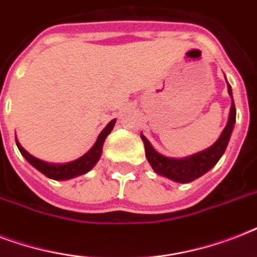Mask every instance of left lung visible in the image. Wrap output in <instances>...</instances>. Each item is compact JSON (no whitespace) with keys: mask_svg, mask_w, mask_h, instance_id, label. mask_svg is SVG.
Here are the masks:
<instances>
[{"mask_svg":"<svg viewBox=\"0 0 257 257\" xmlns=\"http://www.w3.org/2000/svg\"><path fill=\"white\" fill-rule=\"evenodd\" d=\"M228 93L232 97L231 85L228 84ZM236 121V108L233 98H232L231 112H229V118H228L227 126L224 128L221 136L211 148L205 149L203 152L196 153L193 156L185 157V159H169L159 152H156L151 145L147 137L141 135V139L144 141L145 155L148 159L149 164L156 172L157 175L165 176L168 179L177 181V183H191L193 180L199 179L200 176L207 173L212 167H215L216 163L223 156V153L227 149L228 141L231 139V133L233 131Z\"/></svg>","mask_w":257,"mask_h":257,"instance_id":"8db88e82","label":"left lung"}]
</instances>
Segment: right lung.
Segmentation results:
<instances>
[{"instance_id": "1", "label": "right lung", "mask_w": 257, "mask_h": 257, "mask_svg": "<svg viewBox=\"0 0 257 257\" xmlns=\"http://www.w3.org/2000/svg\"><path fill=\"white\" fill-rule=\"evenodd\" d=\"M114 122H116V120H112L102 129V132L100 133V136L97 139L96 144L93 145L92 149L88 153L80 157L78 160L68 163V164H49V163H45V161L38 160V159L32 156L30 153H28L25 149L22 148L21 144L17 141V139H16V144H17L22 156L28 160V163L33 165L34 168L41 172L42 175H45L46 177L53 180L73 179V177H77L80 175H84V173L90 171L96 165V163L100 159L101 153H102V145H104L105 139H106L109 133L112 132Z\"/></svg>"}]
</instances>
